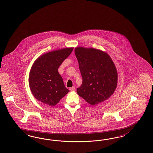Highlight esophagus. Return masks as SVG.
Masks as SVG:
<instances>
[{
    "instance_id": "34e87169",
    "label": "esophagus",
    "mask_w": 153,
    "mask_h": 153,
    "mask_svg": "<svg viewBox=\"0 0 153 153\" xmlns=\"http://www.w3.org/2000/svg\"><path fill=\"white\" fill-rule=\"evenodd\" d=\"M69 89H70V91H74V90H76V88H75V87H74V86H73L72 88H70Z\"/></svg>"
}]
</instances>
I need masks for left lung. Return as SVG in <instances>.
Here are the masks:
<instances>
[{
  "label": "left lung",
  "instance_id": "obj_1",
  "mask_svg": "<svg viewBox=\"0 0 153 153\" xmlns=\"http://www.w3.org/2000/svg\"><path fill=\"white\" fill-rule=\"evenodd\" d=\"M74 53L79 62L82 83L77 93L91 105L109 98L117 86L118 74L107 53L94 48L77 47Z\"/></svg>",
  "mask_w": 153,
  "mask_h": 153
}]
</instances>
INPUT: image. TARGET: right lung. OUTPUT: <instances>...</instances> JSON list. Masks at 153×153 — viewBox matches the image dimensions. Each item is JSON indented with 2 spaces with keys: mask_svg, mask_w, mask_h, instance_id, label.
<instances>
[{
  "mask_svg": "<svg viewBox=\"0 0 153 153\" xmlns=\"http://www.w3.org/2000/svg\"><path fill=\"white\" fill-rule=\"evenodd\" d=\"M73 49L68 48L47 53L33 63L28 81L31 93L39 101L53 107L70 91L58 70Z\"/></svg>",
  "mask_w": 153,
  "mask_h": 153,
  "instance_id": "right-lung-1",
  "label": "right lung"
}]
</instances>
